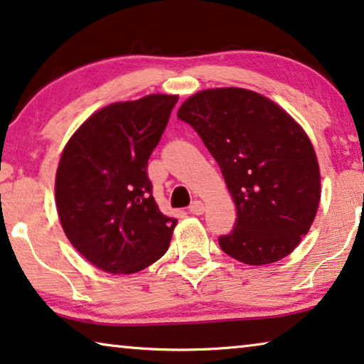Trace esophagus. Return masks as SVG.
<instances>
[{
    "mask_svg": "<svg viewBox=\"0 0 364 364\" xmlns=\"http://www.w3.org/2000/svg\"><path fill=\"white\" fill-rule=\"evenodd\" d=\"M189 213H191L193 215H200V214H203L204 213V204L203 203H200V200H193V203L191 204H189Z\"/></svg>",
    "mask_w": 364,
    "mask_h": 364,
    "instance_id": "34e87169",
    "label": "esophagus"
}]
</instances>
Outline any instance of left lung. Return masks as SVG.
<instances>
[{"instance_id":"obj_1","label":"left lung","mask_w":364,"mask_h":364,"mask_svg":"<svg viewBox=\"0 0 364 364\" xmlns=\"http://www.w3.org/2000/svg\"><path fill=\"white\" fill-rule=\"evenodd\" d=\"M219 165L237 208L222 252L247 264L279 262L311 229L321 173L307 134L268 97L243 88L204 90L181 105Z\"/></svg>"}]
</instances>
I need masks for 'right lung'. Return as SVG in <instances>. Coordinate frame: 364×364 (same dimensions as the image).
<instances>
[{"label":"right lung","mask_w":364,"mask_h":364,"mask_svg":"<svg viewBox=\"0 0 364 364\" xmlns=\"http://www.w3.org/2000/svg\"><path fill=\"white\" fill-rule=\"evenodd\" d=\"M176 102L171 95L114 102L95 112L63 150L55 178L63 232L106 273H137L170 247L176 219L160 213L147 165Z\"/></svg>","instance_id":"add662e5"}]
</instances>
